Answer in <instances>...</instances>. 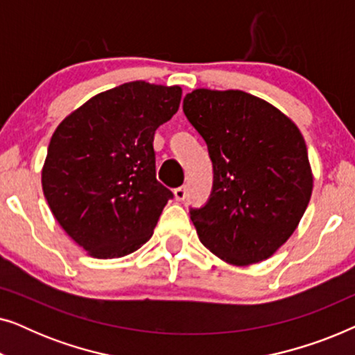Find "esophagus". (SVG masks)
I'll list each match as a JSON object with an SVG mask.
<instances>
[{"label":"esophagus","mask_w":355,"mask_h":355,"mask_svg":"<svg viewBox=\"0 0 355 355\" xmlns=\"http://www.w3.org/2000/svg\"><path fill=\"white\" fill-rule=\"evenodd\" d=\"M186 196H187V191H186V187H184V186L174 189V198H176L178 202L186 200Z\"/></svg>","instance_id":"esophagus-1"}]
</instances>
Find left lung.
Returning a JSON list of instances; mask_svg holds the SVG:
<instances>
[{"label": "left lung", "instance_id": "1", "mask_svg": "<svg viewBox=\"0 0 355 355\" xmlns=\"http://www.w3.org/2000/svg\"><path fill=\"white\" fill-rule=\"evenodd\" d=\"M213 163L207 205L191 208L198 239L226 263L270 259L293 236L313 189L297 125L242 90L197 89L182 105Z\"/></svg>", "mask_w": 355, "mask_h": 355}]
</instances>
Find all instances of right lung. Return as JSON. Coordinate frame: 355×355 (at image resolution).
<instances>
[{
  "label": "right lung",
  "mask_w": 355,
  "mask_h": 355,
  "mask_svg": "<svg viewBox=\"0 0 355 355\" xmlns=\"http://www.w3.org/2000/svg\"><path fill=\"white\" fill-rule=\"evenodd\" d=\"M181 96L179 85L128 82L92 96L51 135L43 193L67 236L95 259L142 247L173 198L157 181L153 137Z\"/></svg>",
  "instance_id": "1"
}]
</instances>
